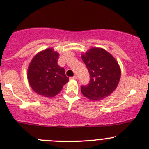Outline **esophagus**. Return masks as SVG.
<instances>
[{"mask_svg": "<svg viewBox=\"0 0 149 149\" xmlns=\"http://www.w3.org/2000/svg\"><path fill=\"white\" fill-rule=\"evenodd\" d=\"M77 79V76H74L73 77H70L69 80H76Z\"/></svg>", "mask_w": 149, "mask_h": 149, "instance_id": "obj_1", "label": "esophagus"}]
</instances>
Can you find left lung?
Listing matches in <instances>:
<instances>
[{
    "instance_id": "1",
    "label": "left lung",
    "mask_w": 149,
    "mask_h": 149,
    "mask_svg": "<svg viewBox=\"0 0 149 149\" xmlns=\"http://www.w3.org/2000/svg\"><path fill=\"white\" fill-rule=\"evenodd\" d=\"M82 59L90 74V83L80 88L83 95L95 102L109 96L120 79V68L116 59L101 47H92L83 53Z\"/></svg>"
}]
</instances>
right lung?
<instances>
[{
  "label": "right lung",
  "instance_id": "add662e5",
  "mask_svg": "<svg viewBox=\"0 0 149 149\" xmlns=\"http://www.w3.org/2000/svg\"><path fill=\"white\" fill-rule=\"evenodd\" d=\"M59 57L57 51L47 48L37 53L31 61L27 78L31 88L38 95L54 97L69 81L64 68L57 64Z\"/></svg>",
  "mask_w": 149,
  "mask_h": 149
}]
</instances>
